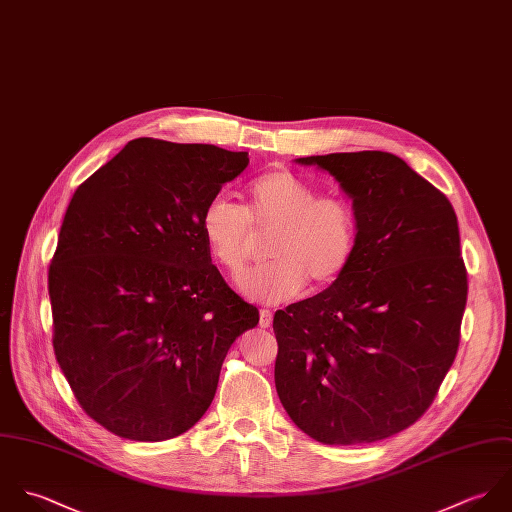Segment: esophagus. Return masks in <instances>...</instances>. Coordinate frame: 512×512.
I'll return each instance as SVG.
<instances>
[{"label": "esophagus", "instance_id": "34e87169", "mask_svg": "<svg viewBox=\"0 0 512 512\" xmlns=\"http://www.w3.org/2000/svg\"><path fill=\"white\" fill-rule=\"evenodd\" d=\"M271 324H273V312L267 310V308H263V310L259 312V326H261V328H269Z\"/></svg>", "mask_w": 512, "mask_h": 512}]
</instances>
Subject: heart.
<instances>
[{
	"label": "heart",
	"instance_id": "b5f03b06",
	"mask_svg": "<svg viewBox=\"0 0 512 512\" xmlns=\"http://www.w3.org/2000/svg\"><path fill=\"white\" fill-rule=\"evenodd\" d=\"M271 231L269 265L239 281L241 293L259 303H285L310 285L320 291L348 269L358 243V219L352 204L318 190L287 168L257 176L245 190V207L213 198L200 215L207 255L229 277L243 273L251 255V231Z\"/></svg>",
	"mask_w": 512,
	"mask_h": 512
}]
</instances>
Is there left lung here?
<instances>
[{
  "instance_id": "left-lung-1",
  "label": "left lung",
  "mask_w": 512,
  "mask_h": 512,
  "mask_svg": "<svg viewBox=\"0 0 512 512\" xmlns=\"http://www.w3.org/2000/svg\"><path fill=\"white\" fill-rule=\"evenodd\" d=\"M295 162L334 176L358 243L336 283L275 312L277 394L324 445L380 441L425 413L455 360L467 303L457 215L390 152Z\"/></svg>"
}]
</instances>
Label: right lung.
<instances>
[{"mask_svg": "<svg viewBox=\"0 0 512 512\" xmlns=\"http://www.w3.org/2000/svg\"><path fill=\"white\" fill-rule=\"evenodd\" d=\"M247 164V152L136 138L67 207L49 267L55 356L81 408L118 437L196 425L227 350L259 322L200 233L205 204Z\"/></svg>", "mask_w": 512, "mask_h": 512, "instance_id": "add662e5", "label": "right lung"}]
</instances>
